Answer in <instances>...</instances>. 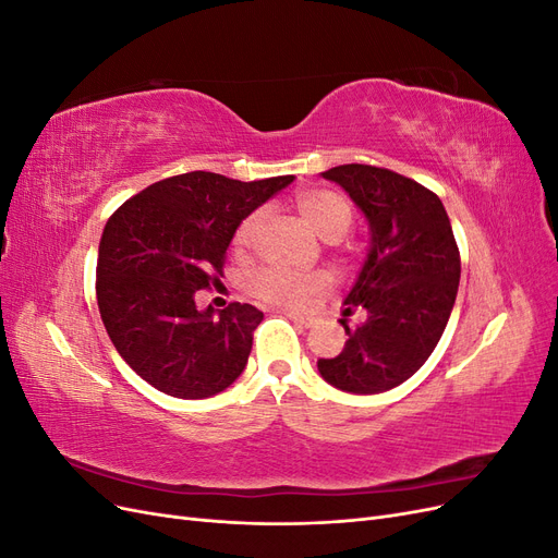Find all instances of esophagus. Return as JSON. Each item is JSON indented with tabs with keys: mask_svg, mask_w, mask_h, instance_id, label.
Masks as SVG:
<instances>
[{
	"mask_svg": "<svg viewBox=\"0 0 558 558\" xmlns=\"http://www.w3.org/2000/svg\"><path fill=\"white\" fill-rule=\"evenodd\" d=\"M286 316H289L293 324L302 326V328H312L316 324V318L310 316V314H300V312H286Z\"/></svg>",
	"mask_w": 558,
	"mask_h": 558,
	"instance_id": "esophagus-1",
	"label": "esophagus"
}]
</instances>
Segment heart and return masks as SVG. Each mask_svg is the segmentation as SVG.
<instances>
[{"label":"heart","instance_id":"heart-1","mask_svg":"<svg viewBox=\"0 0 558 558\" xmlns=\"http://www.w3.org/2000/svg\"><path fill=\"white\" fill-rule=\"evenodd\" d=\"M293 207L316 238L335 242L340 240L351 226L353 209L349 199L340 193L328 189H310L295 195ZM260 228V214H248L244 221L234 228L232 234V248L234 253H246L256 240ZM251 293L256 295L265 305H275L283 310H305L312 302L328 289L326 277L320 275H289L279 272V269H265L251 281Z\"/></svg>","mask_w":558,"mask_h":558}]
</instances>
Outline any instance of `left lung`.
Listing matches in <instances>:
<instances>
[{
  "instance_id": "1",
  "label": "left lung",
  "mask_w": 558,
  "mask_h": 558,
  "mask_svg": "<svg viewBox=\"0 0 558 558\" xmlns=\"http://www.w3.org/2000/svg\"><path fill=\"white\" fill-rule=\"evenodd\" d=\"M340 183L369 226L361 275L344 316L363 310L340 356L318 359V373L347 393H384L408 381L440 342L461 279V256L445 205L414 179L373 165L324 172Z\"/></svg>"
}]
</instances>
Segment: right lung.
<instances>
[{"mask_svg": "<svg viewBox=\"0 0 558 558\" xmlns=\"http://www.w3.org/2000/svg\"><path fill=\"white\" fill-rule=\"evenodd\" d=\"M293 177L238 181L189 172L150 183L107 221L97 253V307L121 359L158 391L199 400L238 379L263 312L242 302L197 310L223 277L234 228Z\"/></svg>", "mask_w": 558, "mask_h": 558, "instance_id": "add662e5", "label": "right lung"}]
</instances>
